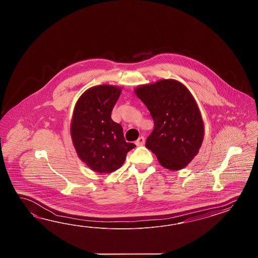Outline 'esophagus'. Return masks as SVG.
<instances>
[{
    "label": "esophagus",
    "mask_w": 258,
    "mask_h": 258,
    "mask_svg": "<svg viewBox=\"0 0 258 258\" xmlns=\"http://www.w3.org/2000/svg\"><path fill=\"white\" fill-rule=\"evenodd\" d=\"M135 145H137V146H141V145H145V138L143 137V136H141L140 138L135 142Z\"/></svg>",
    "instance_id": "obj_1"
}]
</instances>
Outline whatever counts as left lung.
Instances as JSON below:
<instances>
[{
    "label": "left lung",
    "instance_id": "8db88e82",
    "mask_svg": "<svg viewBox=\"0 0 258 258\" xmlns=\"http://www.w3.org/2000/svg\"><path fill=\"white\" fill-rule=\"evenodd\" d=\"M135 93L154 120L146 148L164 168H184L198 154L204 136L203 121L193 96L182 84L171 79L141 86Z\"/></svg>",
    "mask_w": 258,
    "mask_h": 258
}]
</instances>
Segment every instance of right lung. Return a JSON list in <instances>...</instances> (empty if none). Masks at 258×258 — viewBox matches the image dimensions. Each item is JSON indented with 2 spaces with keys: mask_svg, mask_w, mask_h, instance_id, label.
Segmentation results:
<instances>
[{
  "mask_svg": "<svg viewBox=\"0 0 258 258\" xmlns=\"http://www.w3.org/2000/svg\"><path fill=\"white\" fill-rule=\"evenodd\" d=\"M121 89L102 85L88 89L76 102L71 135L77 155L91 170L110 173L119 169L127 152L136 145L126 143L122 126L111 117Z\"/></svg>",
  "mask_w": 258,
  "mask_h": 258,
  "instance_id": "obj_1",
  "label": "right lung"
}]
</instances>
